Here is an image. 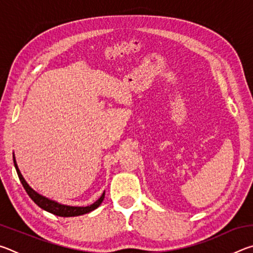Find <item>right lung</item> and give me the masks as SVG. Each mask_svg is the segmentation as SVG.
I'll use <instances>...</instances> for the list:
<instances>
[{
	"mask_svg": "<svg viewBox=\"0 0 253 253\" xmlns=\"http://www.w3.org/2000/svg\"><path fill=\"white\" fill-rule=\"evenodd\" d=\"M13 161H14V166H15L16 173H18L20 181H21V183H22V185L24 187L25 192L28 193V195L32 199L33 202L36 203L38 207H40L41 209L45 210V211L54 214V215L65 216V217L66 216L83 215V214L93 211V210L99 207V205L102 203V201H104L105 193H102V195L100 196V199L97 200L93 204L89 205V207H68V205H62V204H59L57 202H54V201H51L49 199L44 198V196L38 194L36 191H33L32 188L28 185V183L25 182V179L23 178L22 174L20 173V170L18 169V165H16V163H15V160H13Z\"/></svg>",
	"mask_w": 253,
	"mask_h": 253,
	"instance_id": "add662e5",
	"label": "right lung"
}]
</instances>
